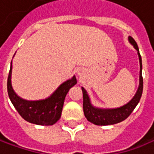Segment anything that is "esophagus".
I'll use <instances>...</instances> for the list:
<instances>
[{
	"label": "esophagus",
	"mask_w": 154,
	"mask_h": 154,
	"mask_svg": "<svg viewBox=\"0 0 154 154\" xmlns=\"http://www.w3.org/2000/svg\"><path fill=\"white\" fill-rule=\"evenodd\" d=\"M78 75H79L80 77H82V76H83V71L80 70V71L78 72Z\"/></svg>",
	"instance_id": "obj_1"
}]
</instances>
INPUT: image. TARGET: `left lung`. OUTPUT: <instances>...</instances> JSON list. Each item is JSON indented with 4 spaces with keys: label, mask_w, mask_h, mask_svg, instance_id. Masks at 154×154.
<instances>
[{
    "label": "left lung",
    "mask_w": 154,
    "mask_h": 154,
    "mask_svg": "<svg viewBox=\"0 0 154 154\" xmlns=\"http://www.w3.org/2000/svg\"><path fill=\"white\" fill-rule=\"evenodd\" d=\"M129 42L133 45V47L136 49L138 55L139 60V66H140V71H139V85L137 88V90L133 98L125 105L116 108V109H102L94 107L90 101L89 95L87 92V90L82 88L83 94V111L86 118L91 122L94 125H111L117 123H120L124 120H125L131 113L133 111V109L136 108L138 103L142 92H143V77H142V60L139 53V50L137 47V43L131 37L128 38Z\"/></svg>",
    "instance_id": "1"
}]
</instances>
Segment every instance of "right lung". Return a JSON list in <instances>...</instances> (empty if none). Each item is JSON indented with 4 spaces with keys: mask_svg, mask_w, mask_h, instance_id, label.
<instances>
[{
    "mask_svg": "<svg viewBox=\"0 0 154 154\" xmlns=\"http://www.w3.org/2000/svg\"><path fill=\"white\" fill-rule=\"evenodd\" d=\"M12 61L8 77V94L9 99L20 116L29 123L38 125H52L60 118L64 101L69 89L76 83V77L73 75L71 79L66 81L50 95L48 98L28 101L21 98L14 91L11 83Z\"/></svg>",
    "mask_w": 154,
    "mask_h": 154,
    "instance_id": "right-lung-1",
    "label": "right lung"
}]
</instances>
